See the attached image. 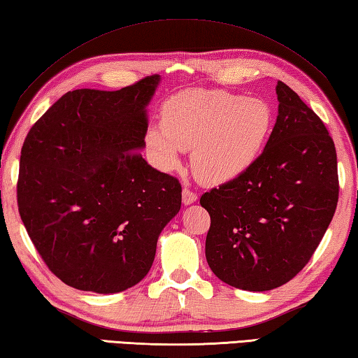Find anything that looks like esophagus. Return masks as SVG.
<instances>
[{"mask_svg":"<svg viewBox=\"0 0 358 358\" xmlns=\"http://www.w3.org/2000/svg\"><path fill=\"white\" fill-rule=\"evenodd\" d=\"M198 199V194L194 193L192 188H188V187H185L184 190H182V201H184V204L185 206H188V204H193L194 201Z\"/></svg>","mask_w":358,"mask_h":358,"instance_id":"obj_1","label":"esophagus"}]
</instances>
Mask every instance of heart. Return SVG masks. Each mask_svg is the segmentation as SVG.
<instances>
[{
  "mask_svg": "<svg viewBox=\"0 0 358 358\" xmlns=\"http://www.w3.org/2000/svg\"><path fill=\"white\" fill-rule=\"evenodd\" d=\"M274 127L265 99L222 90H187L162 107V121L146 129V146L162 170H176L193 148L192 164L206 184H222L251 168Z\"/></svg>",
  "mask_w": 358,
  "mask_h": 358,
  "instance_id": "1",
  "label": "heart"
}]
</instances>
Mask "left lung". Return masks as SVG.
<instances>
[{"label": "left lung", "mask_w": 358, "mask_h": 358, "mask_svg": "<svg viewBox=\"0 0 358 358\" xmlns=\"http://www.w3.org/2000/svg\"><path fill=\"white\" fill-rule=\"evenodd\" d=\"M275 93L278 120L255 164L199 199L210 215L208 266L248 292L292 280L312 259L338 202L336 151L324 123L282 80Z\"/></svg>", "instance_id": "left-lung-1"}]
</instances>
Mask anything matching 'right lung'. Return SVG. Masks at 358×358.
<instances>
[{
  "mask_svg": "<svg viewBox=\"0 0 358 358\" xmlns=\"http://www.w3.org/2000/svg\"><path fill=\"white\" fill-rule=\"evenodd\" d=\"M159 80L65 93L24 138L20 217L50 271L73 288L109 294L138 284L179 212V180L138 152Z\"/></svg>",
  "mask_w": 358,
  "mask_h": 358,
  "instance_id": "right-lung-1",
  "label": "right lung"
}]
</instances>
